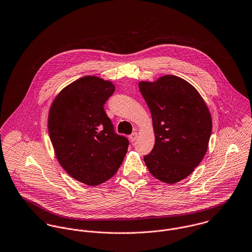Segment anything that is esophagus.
<instances>
[{
	"mask_svg": "<svg viewBox=\"0 0 252 252\" xmlns=\"http://www.w3.org/2000/svg\"><path fill=\"white\" fill-rule=\"evenodd\" d=\"M137 136H138V135H137V132L132 133V134L129 136V137H130V140H131V141H135V140L137 138Z\"/></svg>",
	"mask_w": 252,
	"mask_h": 252,
	"instance_id": "34e87169",
	"label": "esophagus"
}]
</instances>
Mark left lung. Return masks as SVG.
<instances>
[{"instance_id":"left-lung-1","label":"left lung","mask_w":252,"mask_h":252,"mask_svg":"<svg viewBox=\"0 0 252 252\" xmlns=\"http://www.w3.org/2000/svg\"><path fill=\"white\" fill-rule=\"evenodd\" d=\"M138 88L152 115L155 144L144 156L149 172L174 184L188 177L206 154L212 117L203 98L182 78L165 75L139 82Z\"/></svg>"}]
</instances>
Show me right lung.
Returning <instances> with one entry per match:
<instances>
[{"label": "right lung", "mask_w": 252, "mask_h": 252, "mask_svg": "<svg viewBox=\"0 0 252 252\" xmlns=\"http://www.w3.org/2000/svg\"><path fill=\"white\" fill-rule=\"evenodd\" d=\"M115 86L86 76L58 94L50 108L48 130L56 157L74 179L97 186L112 178L127 153L129 140L117 135L104 110Z\"/></svg>", "instance_id": "1"}]
</instances>
